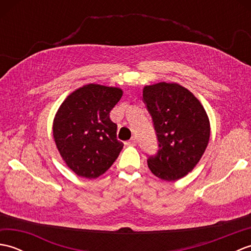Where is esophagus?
Masks as SVG:
<instances>
[{"label":"esophagus","instance_id":"esophagus-1","mask_svg":"<svg viewBox=\"0 0 251 251\" xmlns=\"http://www.w3.org/2000/svg\"><path fill=\"white\" fill-rule=\"evenodd\" d=\"M136 143H137V138H136V136H134L128 142H127V145H129V146H136Z\"/></svg>","mask_w":251,"mask_h":251}]
</instances>
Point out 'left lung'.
<instances>
[{
    "instance_id": "1",
    "label": "left lung",
    "mask_w": 251,
    "mask_h": 251,
    "mask_svg": "<svg viewBox=\"0 0 251 251\" xmlns=\"http://www.w3.org/2000/svg\"><path fill=\"white\" fill-rule=\"evenodd\" d=\"M142 96L158 141L157 153L148 158L149 168L165 181L184 177L200 162L209 141L210 125L204 106L176 83L146 86Z\"/></svg>"
}]
</instances>
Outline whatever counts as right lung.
Returning a JSON list of instances; mask_svg holds the SVG:
<instances>
[{
  "mask_svg": "<svg viewBox=\"0 0 251 251\" xmlns=\"http://www.w3.org/2000/svg\"><path fill=\"white\" fill-rule=\"evenodd\" d=\"M122 96L121 88L88 84L69 95L56 113L52 136L57 149L79 177L98 178L122 151L117 125L110 120Z\"/></svg>",
  "mask_w": 251,
  "mask_h": 251,
  "instance_id": "add662e5",
  "label": "right lung"
}]
</instances>
